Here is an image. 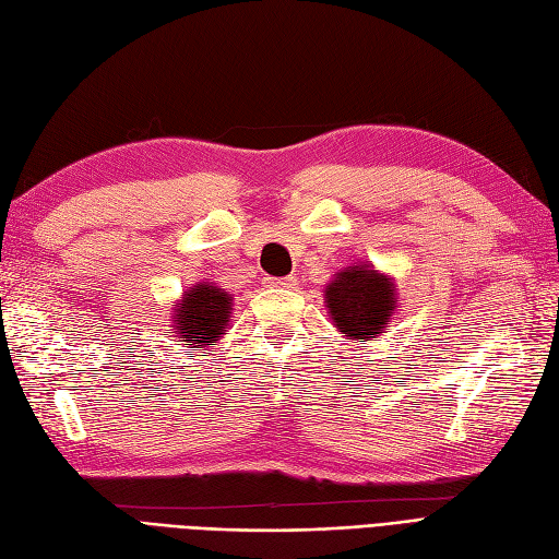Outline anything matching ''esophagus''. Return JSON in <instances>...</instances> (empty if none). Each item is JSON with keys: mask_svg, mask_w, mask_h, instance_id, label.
Wrapping results in <instances>:
<instances>
[{"mask_svg": "<svg viewBox=\"0 0 559 559\" xmlns=\"http://www.w3.org/2000/svg\"><path fill=\"white\" fill-rule=\"evenodd\" d=\"M294 277H267L265 280V287L267 289H289L294 287Z\"/></svg>", "mask_w": 559, "mask_h": 559, "instance_id": "obj_1", "label": "esophagus"}]
</instances>
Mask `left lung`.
Masks as SVG:
<instances>
[{
	"label": "left lung",
	"instance_id": "1",
	"mask_svg": "<svg viewBox=\"0 0 559 559\" xmlns=\"http://www.w3.org/2000/svg\"><path fill=\"white\" fill-rule=\"evenodd\" d=\"M328 313L346 340L368 342L390 328L396 308L394 282L373 265H352L325 287Z\"/></svg>",
	"mask_w": 559,
	"mask_h": 559
}]
</instances>
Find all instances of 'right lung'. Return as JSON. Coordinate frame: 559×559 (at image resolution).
<instances>
[{"mask_svg":"<svg viewBox=\"0 0 559 559\" xmlns=\"http://www.w3.org/2000/svg\"><path fill=\"white\" fill-rule=\"evenodd\" d=\"M231 294L215 287L213 282H198L183 292L181 301L171 311V330L189 349L203 352L229 330Z\"/></svg>","mask_w":559,"mask_h":559,"instance_id":"obj_1","label":"right lung"}]
</instances>
